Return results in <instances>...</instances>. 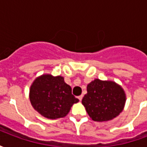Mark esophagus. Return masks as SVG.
Returning a JSON list of instances; mask_svg holds the SVG:
<instances>
[{"label": "esophagus", "mask_w": 147, "mask_h": 147, "mask_svg": "<svg viewBox=\"0 0 147 147\" xmlns=\"http://www.w3.org/2000/svg\"><path fill=\"white\" fill-rule=\"evenodd\" d=\"M83 98V95H80V96H79V97H78V98H79V100H80V101H82Z\"/></svg>", "instance_id": "obj_1"}]
</instances>
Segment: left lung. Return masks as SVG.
I'll return each instance as SVG.
<instances>
[{"instance_id": "left-lung-1", "label": "left lung", "mask_w": 147, "mask_h": 147, "mask_svg": "<svg viewBox=\"0 0 147 147\" xmlns=\"http://www.w3.org/2000/svg\"><path fill=\"white\" fill-rule=\"evenodd\" d=\"M125 94L121 86L112 81L94 80L87 85V94L82 103L94 121H107L117 117L125 104Z\"/></svg>"}]
</instances>
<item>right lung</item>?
Masks as SVG:
<instances>
[{
    "instance_id": "add662e5",
    "label": "right lung",
    "mask_w": 147,
    "mask_h": 147,
    "mask_svg": "<svg viewBox=\"0 0 147 147\" xmlns=\"http://www.w3.org/2000/svg\"><path fill=\"white\" fill-rule=\"evenodd\" d=\"M30 101L34 109L43 117L57 119L65 117L79 99L71 94V88L61 76L43 75L30 86Z\"/></svg>"
}]
</instances>
